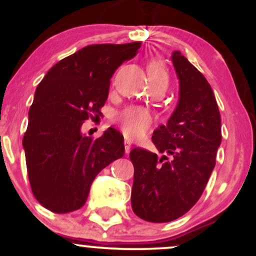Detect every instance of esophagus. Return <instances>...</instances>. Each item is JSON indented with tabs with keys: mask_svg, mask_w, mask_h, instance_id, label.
Here are the masks:
<instances>
[{
	"mask_svg": "<svg viewBox=\"0 0 256 256\" xmlns=\"http://www.w3.org/2000/svg\"><path fill=\"white\" fill-rule=\"evenodd\" d=\"M124 146H125V152H126V154H128V152H130V150H131V142H130V140H125Z\"/></svg>",
	"mask_w": 256,
	"mask_h": 256,
	"instance_id": "34e87169",
	"label": "esophagus"
}]
</instances>
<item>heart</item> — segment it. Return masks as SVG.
<instances>
[{"instance_id":"obj_1","label":"heart","mask_w":256,"mask_h":256,"mask_svg":"<svg viewBox=\"0 0 256 256\" xmlns=\"http://www.w3.org/2000/svg\"><path fill=\"white\" fill-rule=\"evenodd\" d=\"M146 72L150 83H164L168 85V71L166 64L161 60H152L146 64ZM116 122L125 137L130 140L143 137L152 125V116L143 108L130 107L120 112L116 116Z\"/></svg>"}]
</instances>
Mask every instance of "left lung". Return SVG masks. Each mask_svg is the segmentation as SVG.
<instances>
[{
  "instance_id": "8db88e82",
  "label": "left lung",
  "mask_w": 256,
  "mask_h": 256,
  "mask_svg": "<svg viewBox=\"0 0 256 256\" xmlns=\"http://www.w3.org/2000/svg\"><path fill=\"white\" fill-rule=\"evenodd\" d=\"M179 78V101L166 126L152 140L156 154L134 148L131 206L146 222H167L184 216L201 198L216 166L222 119L212 88L180 52L172 54Z\"/></svg>"
}]
</instances>
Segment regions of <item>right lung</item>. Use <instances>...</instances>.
I'll use <instances>...</instances> for the list:
<instances>
[{"mask_svg":"<svg viewBox=\"0 0 256 256\" xmlns=\"http://www.w3.org/2000/svg\"><path fill=\"white\" fill-rule=\"evenodd\" d=\"M140 48V42L91 44L58 61L38 84L22 146L32 194L46 210L83 207L96 176L124 155L118 130L92 138L80 128L101 114L112 76Z\"/></svg>","mask_w":256,"mask_h":256,"instance_id":"obj_1","label":"right lung"}]
</instances>
